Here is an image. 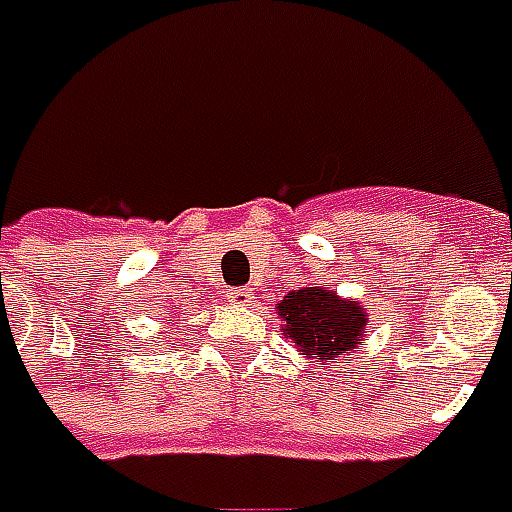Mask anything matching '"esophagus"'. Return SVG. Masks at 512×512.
Returning a JSON list of instances; mask_svg holds the SVG:
<instances>
[{"label":"esophagus","mask_w":512,"mask_h":512,"mask_svg":"<svg viewBox=\"0 0 512 512\" xmlns=\"http://www.w3.org/2000/svg\"><path fill=\"white\" fill-rule=\"evenodd\" d=\"M226 297L231 306H242V308L253 306V295H250V289H242V286H237V289H228Z\"/></svg>","instance_id":"34e87169"}]
</instances>
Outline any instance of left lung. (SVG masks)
Here are the masks:
<instances>
[{
    "label": "left lung",
    "mask_w": 512,
    "mask_h": 512,
    "mask_svg": "<svg viewBox=\"0 0 512 512\" xmlns=\"http://www.w3.org/2000/svg\"><path fill=\"white\" fill-rule=\"evenodd\" d=\"M278 317L286 322L284 331L295 339L300 353L317 355L322 361H339V355L364 339V308L355 300H339L325 286L289 292L278 303Z\"/></svg>",
    "instance_id": "8db88e82"
}]
</instances>
